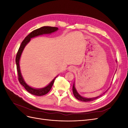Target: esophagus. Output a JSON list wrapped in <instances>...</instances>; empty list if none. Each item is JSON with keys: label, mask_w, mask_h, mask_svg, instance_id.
I'll return each mask as SVG.
<instances>
[{"label": "esophagus", "mask_w": 128, "mask_h": 128, "mask_svg": "<svg viewBox=\"0 0 128 128\" xmlns=\"http://www.w3.org/2000/svg\"><path fill=\"white\" fill-rule=\"evenodd\" d=\"M68 70L69 71H70L71 72H74L76 70V68L74 67L71 66V67H69Z\"/></svg>", "instance_id": "34e87169"}]
</instances>
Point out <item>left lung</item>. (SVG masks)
<instances>
[{
  "instance_id": "left-lung-1",
  "label": "left lung",
  "mask_w": 128,
  "mask_h": 128,
  "mask_svg": "<svg viewBox=\"0 0 128 128\" xmlns=\"http://www.w3.org/2000/svg\"><path fill=\"white\" fill-rule=\"evenodd\" d=\"M117 70V69H116ZM107 90H106L107 91ZM72 92H73V94L74 95L75 97L77 99H78L79 100H80V101H82V102H91V101H93V100H94L96 99H97L98 98H99L100 96H101L104 94L105 92H104L103 94H102V95H100L98 96H96V97H94V98H85L84 97V96H80L78 92L77 91L76 89L75 88V82H74V84H73V86H72Z\"/></svg>"
}]
</instances>
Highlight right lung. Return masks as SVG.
<instances>
[{
  "label": "right lung",
  "mask_w": 128,
  "mask_h": 128,
  "mask_svg": "<svg viewBox=\"0 0 128 128\" xmlns=\"http://www.w3.org/2000/svg\"><path fill=\"white\" fill-rule=\"evenodd\" d=\"M58 30V28L56 27H52V26H42L40 28H38L37 29L34 30L32 32L29 34L28 36H27L24 40L22 41V43L19 48L18 50V52L17 53V54L16 56V59H15V62L16 64V68L18 74V80L20 83L24 86L26 90L29 92L30 94H34V96H43L48 93L51 90L53 84L54 82V80L56 78V76L54 78L51 82H50L48 86H46L44 88H34L32 86H29V85L27 84L24 81V78H23L21 72L20 67V60L21 56L22 55V53L23 51L26 47V46L28 44V42L30 41L31 38H34L35 37L39 36L42 34H51L53 32H54Z\"/></svg>",
  "instance_id": "add662e5"
}]
</instances>
